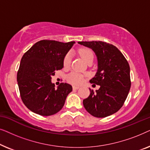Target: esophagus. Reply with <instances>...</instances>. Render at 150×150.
Masks as SVG:
<instances>
[{
    "instance_id": "esophagus-1",
    "label": "esophagus",
    "mask_w": 150,
    "mask_h": 150,
    "mask_svg": "<svg viewBox=\"0 0 150 150\" xmlns=\"http://www.w3.org/2000/svg\"><path fill=\"white\" fill-rule=\"evenodd\" d=\"M79 88H80V87H79V86H73L74 90H77V89H79Z\"/></svg>"
}]
</instances>
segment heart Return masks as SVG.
<instances>
[{
    "label": "heart",
    "mask_w": 150,
    "mask_h": 150,
    "mask_svg": "<svg viewBox=\"0 0 150 150\" xmlns=\"http://www.w3.org/2000/svg\"><path fill=\"white\" fill-rule=\"evenodd\" d=\"M79 54L87 63L90 61H93L94 59V54L93 51L89 48H81L79 50ZM71 54L70 52H67L65 55L64 58H63V67H68L71 64ZM67 81L74 85H79L83 83L84 77L83 76L80 74L79 73L73 71V72H71L67 76Z\"/></svg>",
    "instance_id": "1"
}]
</instances>
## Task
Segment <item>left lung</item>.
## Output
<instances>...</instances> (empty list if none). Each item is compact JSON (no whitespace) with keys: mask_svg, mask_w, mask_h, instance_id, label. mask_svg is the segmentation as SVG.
<instances>
[{"mask_svg":"<svg viewBox=\"0 0 150 150\" xmlns=\"http://www.w3.org/2000/svg\"><path fill=\"white\" fill-rule=\"evenodd\" d=\"M91 48L97 55L98 69L89 82L100 85L94 93L83 100L84 107L96 117H106L117 112L126 101L131 86L130 66L120 50L101 41L79 42Z\"/></svg>","mask_w":150,"mask_h":150,"instance_id":"left-lung-1","label":"left lung"}]
</instances>
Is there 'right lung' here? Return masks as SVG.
<instances>
[{
    "label": "right lung",
    "mask_w": 150,
    "mask_h": 150,
    "mask_svg": "<svg viewBox=\"0 0 150 150\" xmlns=\"http://www.w3.org/2000/svg\"><path fill=\"white\" fill-rule=\"evenodd\" d=\"M74 44L41 40L22 56L17 81L22 102L32 112L50 116L63 108L72 87L63 83L55 89L51 79L55 71L63 67V58Z\"/></svg>",
    "instance_id": "right-lung-1"
}]
</instances>
